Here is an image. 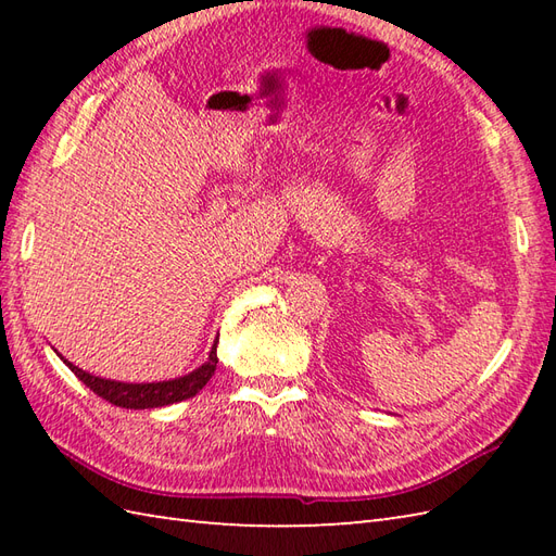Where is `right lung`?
Wrapping results in <instances>:
<instances>
[{
  "instance_id": "1",
  "label": "right lung",
  "mask_w": 556,
  "mask_h": 556,
  "mask_svg": "<svg viewBox=\"0 0 556 556\" xmlns=\"http://www.w3.org/2000/svg\"><path fill=\"white\" fill-rule=\"evenodd\" d=\"M71 372H74L78 380L90 387L92 392L102 396L104 401H110L114 406L122 408H160V406H169L176 404V401L191 399L195 396L200 389L207 384V380L215 375L217 368V341L210 351V358L200 365L198 370L191 375L179 377V380H169V382H150V384H126V382H114V380H102V377L90 375L86 370L76 368L68 361H64Z\"/></svg>"
}]
</instances>
